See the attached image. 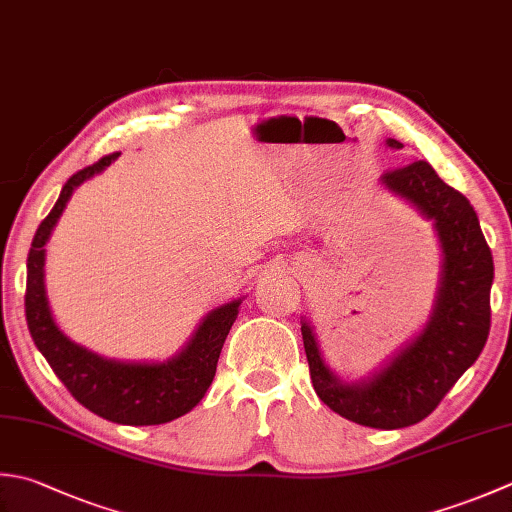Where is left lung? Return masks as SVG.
Returning a JSON list of instances; mask_svg holds the SVG:
<instances>
[{"label":"left lung","mask_w":512,"mask_h":512,"mask_svg":"<svg viewBox=\"0 0 512 512\" xmlns=\"http://www.w3.org/2000/svg\"><path fill=\"white\" fill-rule=\"evenodd\" d=\"M386 146L404 148L397 139H386ZM379 182L433 222L439 239L442 266L426 324L377 370L353 382L326 364L306 317L302 337L319 399L350 422L395 430L433 413L484 350L495 266L475 208L424 159L388 170Z\"/></svg>","instance_id":"obj_1"}]
</instances>
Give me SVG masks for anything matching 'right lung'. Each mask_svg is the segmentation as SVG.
<instances>
[{
  "mask_svg": "<svg viewBox=\"0 0 512 512\" xmlns=\"http://www.w3.org/2000/svg\"><path fill=\"white\" fill-rule=\"evenodd\" d=\"M115 159L117 155H108L70 177L53 210L39 224L26 262V322L53 373L90 413L115 424L155 426L173 422L202 402L244 297L208 310L182 350L166 362L108 359L79 346L57 326L46 295V244L75 188L104 173Z\"/></svg>",
  "mask_w": 512,
  "mask_h": 512,
  "instance_id": "obj_1",
  "label": "right lung"
}]
</instances>
